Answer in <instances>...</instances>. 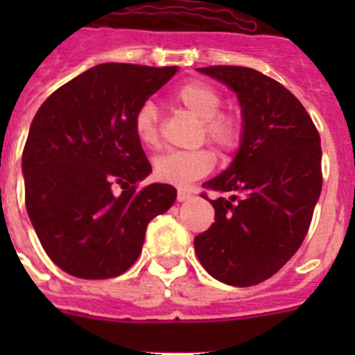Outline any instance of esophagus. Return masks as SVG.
Segmentation results:
<instances>
[{"instance_id": "obj_1", "label": "esophagus", "mask_w": 355, "mask_h": 355, "mask_svg": "<svg viewBox=\"0 0 355 355\" xmlns=\"http://www.w3.org/2000/svg\"><path fill=\"white\" fill-rule=\"evenodd\" d=\"M192 197H193L192 190H187V188H180V190H178V200H180V202L190 200Z\"/></svg>"}]
</instances>
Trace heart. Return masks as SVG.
I'll return each instance as SVG.
<instances>
[{
  "mask_svg": "<svg viewBox=\"0 0 355 355\" xmlns=\"http://www.w3.org/2000/svg\"><path fill=\"white\" fill-rule=\"evenodd\" d=\"M175 101L188 114L202 122V137L220 150H231L240 144L241 122L233 114H220L222 97L211 85L192 81L175 92ZM135 135L142 146L155 147L159 140L158 108L144 103L135 114ZM215 156L208 149L171 150L155 159V175L165 183L187 187L213 171Z\"/></svg>",
  "mask_w": 355,
  "mask_h": 355,
  "instance_id": "1",
  "label": "heart"
}]
</instances>
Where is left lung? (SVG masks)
<instances>
[{
	"label": "left lung",
	"mask_w": 355,
	"mask_h": 355,
	"mask_svg": "<svg viewBox=\"0 0 355 355\" xmlns=\"http://www.w3.org/2000/svg\"><path fill=\"white\" fill-rule=\"evenodd\" d=\"M236 94L240 147L229 167L202 187L215 222L193 240L211 277L252 286L272 277L299 250L322 192L320 135L306 108L283 85L234 65L197 69Z\"/></svg>",
	"instance_id": "8db88e82"
}]
</instances>
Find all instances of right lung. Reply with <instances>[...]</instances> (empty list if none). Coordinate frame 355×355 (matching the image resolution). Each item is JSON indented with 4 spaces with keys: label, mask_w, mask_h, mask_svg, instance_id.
Here are the masks:
<instances>
[{
    "label": "right lung",
    "mask_w": 355,
    "mask_h": 355,
    "mask_svg": "<svg viewBox=\"0 0 355 355\" xmlns=\"http://www.w3.org/2000/svg\"><path fill=\"white\" fill-rule=\"evenodd\" d=\"M180 67L101 64L42 103L23 150L26 211L44 250L80 279L121 275L146 229L174 205L175 188L135 184L153 172L135 114ZM119 184V196L113 188Z\"/></svg>",
    "instance_id": "add662e5"
}]
</instances>
